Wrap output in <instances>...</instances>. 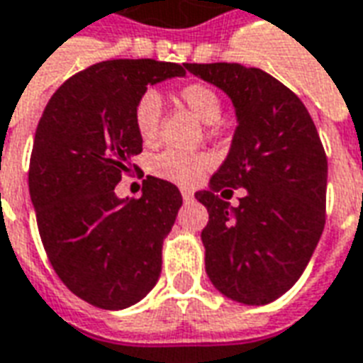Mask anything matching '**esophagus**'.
<instances>
[{
	"label": "esophagus",
	"instance_id": "34e87169",
	"mask_svg": "<svg viewBox=\"0 0 363 363\" xmlns=\"http://www.w3.org/2000/svg\"><path fill=\"white\" fill-rule=\"evenodd\" d=\"M181 194H182V199H184V200H192V199H194V192H192V190H190V189H182Z\"/></svg>",
	"mask_w": 363,
	"mask_h": 363
}]
</instances>
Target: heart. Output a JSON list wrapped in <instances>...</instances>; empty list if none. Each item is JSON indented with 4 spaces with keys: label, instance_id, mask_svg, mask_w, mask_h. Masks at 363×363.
<instances>
[{
    "label": "heart",
    "instance_id": "b5f03b06",
    "mask_svg": "<svg viewBox=\"0 0 363 363\" xmlns=\"http://www.w3.org/2000/svg\"><path fill=\"white\" fill-rule=\"evenodd\" d=\"M179 100L189 108L200 121L212 123L222 116V100L212 86L204 82H189L179 88ZM161 123V98L153 90H147L133 106V125L139 139L145 145H153L159 138ZM214 159L208 153H184V151H163L153 159L151 169L157 177L182 186H192L204 177Z\"/></svg>",
    "mask_w": 363,
    "mask_h": 363
}]
</instances>
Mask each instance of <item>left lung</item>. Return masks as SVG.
I'll return each instance as SVG.
<instances>
[{
	"label": "left lung",
	"mask_w": 363,
	"mask_h": 363,
	"mask_svg": "<svg viewBox=\"0 0 363 363\" xmlns=\"http://www.w3.org/2000/svg\"><path fill=\"white\" fill-rule=\"evenodd\" d=\"M189 72L224 90L238 128L230 153L196 192L208 210L202 230L212 285L243 305H267L295 285L326 220L328 161L305 104L261 68L238 62L189 65ZM243 186L240 206L218 191Z\"/></svg>",
	"instance_id": "left-lung-1"
}]
</instances>
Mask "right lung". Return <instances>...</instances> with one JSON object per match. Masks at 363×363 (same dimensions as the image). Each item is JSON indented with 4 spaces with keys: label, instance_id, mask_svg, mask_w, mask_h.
<instances>
[{
    "label": "right lung",
    "instance_id": "add662e5",
    "mask_svg": "<svg viewBox=\"0 0 363 363\" xmlns=\"http://www.w3.org/2000/svg\"><path fill=\"white\" fill-rule=\"evenodd\" d=\"M189 65L116 58L70 76L40 116L29 192L52 269L98 308L135 305L161 275V247L182 196L147 177L141 199L120 200L116 184L139 171L143 151L133 106L147 86L186 74Z\"/></svg>",
    "mask_w": 363,
    "mask_h": 363
}]
</instances>
